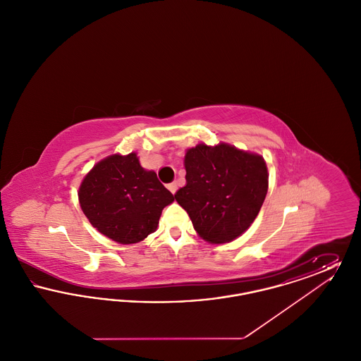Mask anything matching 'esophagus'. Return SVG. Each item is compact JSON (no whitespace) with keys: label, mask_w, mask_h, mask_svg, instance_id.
<instances>
[{"label":"esophagus","mask_w":361,"mask_h":361,"mask_svg":"<svg viewBox=\"0 0 361 361\" xmlns=\"http://www.w3.org/2000/svg\"><path fill=\"white\" fill-rule=\"evenodd\" d=\"M168 189L172 192L173 195L176 193V190H177V183H172V184H169L168 185Z\"/></svg>","instance_id":"obj_1"}]
</instances>
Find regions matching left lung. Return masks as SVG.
Wrapping results in <instances>:
<instances>
[{
	"label": "left lung",
	"instance_id": "8db88e82",
	"mask_svg": "<svg viewBox=\"0 0 361 361\" xmlns=\"http://www.w3.org/2000/svg\"><path fill=\"white\" fill-rule=\"evenodd\" d=\"M187 185L174 195L193 228L209 243L238 238L257 218L268 192L262 155L221 142L199 143L184 157Z\"/></svg>",
	"mask_w": 361,
	"mask_h": 361
}]
</instances>
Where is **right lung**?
<instances>
[{"label":"right lung","mask_w":361,"mask_h":361,"mask_svg":"<svg viewBox=\"0 0 361 361\" xmlns=\"http://www.w3.org/2000/svg\"><path fill=\"white\" fill-rule=\"evenodd\" d=\"M78 200L90 224L105 237L130 245L145 240L158 227L162 209L174 196L154 171L140 166L137 153L112 154L86 173Z\"/></svg>","instance_id":"1"}]
</instances>
